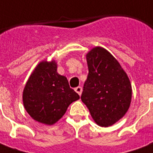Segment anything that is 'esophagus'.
<instances>
[{
  "label": "esophagus",
  "mask_w": 153,
  "mask_h": 153,
  "mask_svg": "<svg viewBox=\"0 0 153 153\" xmlns=\"http://www.w3.org/2000/svg\"><path fill=\"white\" fill-rule=\"evenodd\" d=\"M75 91H76V93H78V94L81 96V95H82V88L81 87H77L75 88Z\"/></svg>",
  "instance_id": "1"
}]
</instances>
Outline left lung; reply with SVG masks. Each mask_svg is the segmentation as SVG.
Segmentation results:
<instances>
[{"label": "left lung", "mask_w": 153, "mask_h": 153, "mask_svg": "<svg viewBox=\"0 0 153 153\" xmlns=\"http://www.w3.org/2000/svg\"><path fill=\"white\" fill-rule=\"evenodd\" d=\"M88 76L81 99L95 123L110 127L130 107L131 85L120 63L105 48L93 47L87 54Z\"/></svg>", "instance_id": "left-lung-1"}]
</instances>
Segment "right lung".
Masks as SVG:
<instances>
[{"label":"right lung","instance_id":"right-lung-1","mask_svg":"<svg viewBox=\"0 0 153 153\" xmlns=\"http://www.w3.org/2000/svg\"><path fill=\"white\" fill-rule=\"evenodd\" d=\"M80 98L66 76L58 74L57 63L42 61L36 66L23 90L25 109L35 121L53 125L63 117L71 103Z\"/></svg>","mask_w":153,"mask_h":153}]
</instances>
